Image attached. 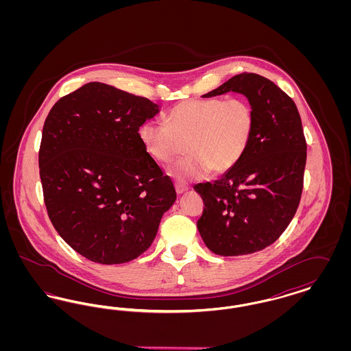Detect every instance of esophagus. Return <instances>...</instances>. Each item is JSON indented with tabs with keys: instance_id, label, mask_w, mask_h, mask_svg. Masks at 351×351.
<instances>
[{
	"instance_id": "esophagus-1",
	"label": "esophagus",
	"mask_w": 351,
	"mask_h": 351,
	"mask_svg": "<svg viewBox=\"0 0 351 351\" xmlns=\"http://www.w3.org/2000/svg\"><path fill=\"white\" fill-rule=\"evenodd\" d=\"M175 189H176V193H178V195H182V193L188 191V186H186L185 184L175 183Z\"/></svg>"
}]
</instances>
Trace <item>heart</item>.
I'll use <instances>...</instances> for the list:
<instances>
[{
	"label": "heart",
	"mask_w": 351,
	"mask_h": 351,
	"mask_svg": "<svg viewBox=\"0 0 351 351\" xmlns=\"http://www.w3.org/2000/svg\"><path fill=\"white\" fill-rule=\"evenodd\" d=\"M255 126L250 102L243 97L193 99L173 106L166 123L146 121L139 139L151 156L168 163L183 150L188 155L168 167L180 182L197 180L209 173H223L247 150Z\"/></svg>",
	"instance_id": "obj_1"
}]
</instances>
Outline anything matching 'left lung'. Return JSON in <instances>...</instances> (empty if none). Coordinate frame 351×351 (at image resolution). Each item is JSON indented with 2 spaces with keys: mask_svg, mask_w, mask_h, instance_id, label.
<instances>
[{
  "mask_svg": "<svg viewBox=\"0 0 351 351\" xmlns=\"http://www.w3.org/2000/svg\"><path fill=\"white\" fill-rule=\"evenodd\" d=\"M237 92L255 126L241 160L215 183L195 185L204 201L197 229L206 247L237 256L263 250L287 229L300 204L306 142L292 99L256 73H241L202 97Z\"/></svg>",
  "mask_w": 351,
  "mask_h": 351,
  "instance_id": "8db88e82",
  "label": "left lung"
}]
</instances>
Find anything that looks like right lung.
I'll return each mask as SVG.
<instances>
[{
  "label": "right lung",
  "instance_id": "1",
  "mask_svg": "<svg viewBox=\"0 0 351 351\" xmlns=\"http://www.w3.org/2000/svg\"><path fill=\"white\" fill-rule=\"evenodd\" d=\"M158 113L146 97L93 82L62 97L45 121L39 175L49 217L92 262L138 258L176 200L138 133Z\"/></svg>",
  "mask_w": 351,
  "mask_h": 351
}]
</instances>
